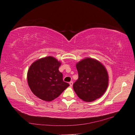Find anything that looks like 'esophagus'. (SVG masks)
I'll list each match as a JSON object with an SVG mask.
<instances>
[{
    "instance_id": "obj_1",
    "label": "esophagus",
    "mask_w": 135,
    "mask_h": 135,
    "mask_svg": "<svg viewBox=\"0 0 135 135\" xmlns=\"http://www.w3.org/2000/svg\"><path fill=\"white\" fill-rule=\"evenodd\" d=\"M73 81H70V82H69V85H70V86H73Z\"/></svg>"
}]
</instances>
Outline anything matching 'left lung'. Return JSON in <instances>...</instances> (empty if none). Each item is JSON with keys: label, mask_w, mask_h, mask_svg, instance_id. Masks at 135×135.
<instances>
[{"label": "left lung", "mask_w": 135, "mask_h": 135, "mask_svg": "<svg viewBox=\"0 0 135 135\" xmlns=\"http://www.w3.org/2000/svg\"><path fill=\"white\" fill-rule=\"evenodd\" d=\"M79 78L73 84L78 96L91 102L101 97L106 91L109 76L104 66L97 60L87 57L76 64Z\"/></svg>", "instance_id": "left-lung-1"}]
</instances>
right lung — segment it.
<instances>
[{
  "label": "right lung",
  "mask_w": 135,
  "mask_h": 135,
  "mask_svg": "<svg viewBox=\"0 0 135 135\" xmlns=\"http://www.w3.org/2000/svg\"><path fill=\"white\" fill-rule=\"evenodd\" d=\"M61 64L52 56L37 60L32 63L27 74L32 92L41 99L51 102L57 98L69 84L63 80L59 70Z\"/></svg>",
  "instance_id": "obj_1"
}]
</instances>
